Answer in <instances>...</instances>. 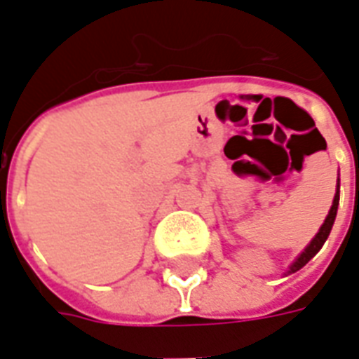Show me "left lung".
<instances>
[{
  "instance_id": "8db88e82",
  "label": "left lung",
  "mask_w": 359,
  "mask_h": 359,
  "mask_svg": "<svg viewBox=\"0 0 359 359\" xmlns=\"http://www.w3.org/2000/svg\"><path fill=\"white\" fill-rule=\"evenodd\" d=\"M337 210H339V188H337V194H334V200H332L331 211H329V215H327V219H325V223L321 225V229H319V233L316 234V238H313V241L309 242L308 248L304 250L300 256H298V259H296V262L290 265L288 273H296L298 269H302V267L308 264L309 259H311V257L316 256L317 252L321 250V246H323L325 241H327V236L331 234L332 223H334V217H337Z\"/></svg>"
}]
</instances>
